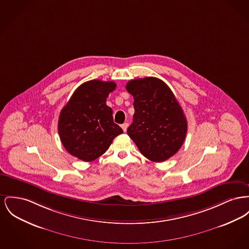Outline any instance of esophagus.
I'll return each instance as SVG.
<instances>
[{
  "label": "esophagus",
  "instance_id": "esophagus-1",
  "mask_svg": "<svg viewBox=\"0 0 249 249\" xmlns=\"http://www.w3.org/2000/svg\"><path fill=\"white\" fill-rule=\"evenodd\" d=\"M128 126H129V124L126 122V123H123V124L121 125V128H122V130H123L124 132H126L127 129H128Z\"/></svg>",
  "mask_w": 249,
  "mask_h": 249
}]
</instances>
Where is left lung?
Instances as JSON below:
<instances>
[{
	"mask_svg": "<svg viewBox=\"0 0 249 249\" xmlns=\"http://www.w3.org/2000/svg\"><path fill=\"white\" fill-rule=\"evenodd\" d=\"M126 89L134 99L129 136L148 160L169 159L181 147L187 132L186 117L173 92L155 77L131 80Z\"/></svg>",
	"mask_w": 249,
	"mask_h": 249,
	"instance_id": "left-lung-1",
	"label": "left lung"
}]
</instances>
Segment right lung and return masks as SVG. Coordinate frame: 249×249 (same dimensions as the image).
<instances>
[{
	"label": "right lung",
	"instance_id": "obj_1",
	"mask_svg": "<svg viewBox=\"0 0 249 249\" xmlns=\"http://www.w3.org/2000/svg\"><path fill=\"white\" fill-rule=\"evenodd\" d=\"M116 83L91 80L74 91L58 120L61 142L67 151L84 161L96 160L108 149L122 129L114 122L106 105Z\"/></svg>",
	"mask_w": 249,
	"mask_h": 249
}]
</instances>
